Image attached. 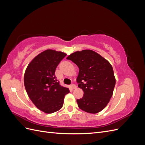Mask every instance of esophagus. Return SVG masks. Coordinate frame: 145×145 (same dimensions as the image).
Here are the masks:
<instances>
[{
	"instance_id": "34e87169",
	"label": "esophagus",
	"mask_w": 145,
	"mask_h": 145,
	"mask_svg": "<svg viewBox=\"0 0 145 145\" xmlns=\"http://www.w3.org/2000/svg\"><path fill=\"white\" fill-rule=\"evenodd\" d=\"M71 88L72 89H76V86L74 85V84H72L71 85Z\"/></svg>"
}]
</instances>
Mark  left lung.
<instances>
[{
	"instance_id": "left-lung-1",
	"label": "left lung",
	"mask_w": 145,
	"mask_h": 145,
	"mask_svg": "<svg viewBox=\"0 0 145 145\" xmlns=\"http://www.w3.org/2000/svg\"><path fill=\"white\" fill-rule=\"evenodd\" d=\"M67 59L79 68L77 82L84 94L82 99L77 100L78 106L91 114L103 110L110 100L116 85L111 65L90 50L76 51Z\"/></svg>"
}]
</instances>
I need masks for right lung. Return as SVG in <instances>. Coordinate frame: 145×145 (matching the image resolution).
<instances>
[{"mask_svg":"<svg viewBox=\"0 0 145 145\" xmlns=\"http://www.w3.org/2000/svg\"><path fill=\"white\" fill-rule=\"evenodd\" d=\"M66 56L62 52L47 50L34 58L26 69L25 89L35 106L45 113L60 110L65 95L69 93L55 76L57 67Z\"/></svg>","mask_w":145,"mask_h":145,"instance_id":"right-lung-1","label":"right lung"}]
</instances>
